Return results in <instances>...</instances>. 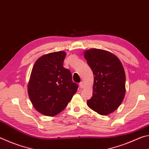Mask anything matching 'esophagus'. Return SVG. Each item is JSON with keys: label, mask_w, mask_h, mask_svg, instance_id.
I'll use <instances>...</instances> for the list:
<instances>
[{"label": "esophagus", "mask_w": 149, "mask_h": 149, "mask_svg": "<svg viewBox=\"0 0 149 149\" xmlns=\"http://www.w3.org/2000/svg\"><path fill=\"white\" fill-rule=\"evenodd\" d=\"M79 87L81 88V89H83V88L84 87V82L83 81H81L79 84Z\"/></svg>", "instance_id": "34e87169"}]
</instances>
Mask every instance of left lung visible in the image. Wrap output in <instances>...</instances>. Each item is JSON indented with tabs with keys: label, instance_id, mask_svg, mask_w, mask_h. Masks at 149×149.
<instances>
[{
	"label": "left lung",
	"instance_id": "1",
	"mask_svg": "<svg viewBox=\"0 0 149 149\" xmlns=\"http://www.w3.org/2000/svg\"><path fill=\"white\" fill-rule=\"evenodd\" d=\"M94 77L93 96L87 101L93 110L107 115L116 110L125 93V74L120 60L106 50L93 49L84 53Z\"/></svg>",
	"mask_w": 149,
	"mask_h": 149
}]
</instances>
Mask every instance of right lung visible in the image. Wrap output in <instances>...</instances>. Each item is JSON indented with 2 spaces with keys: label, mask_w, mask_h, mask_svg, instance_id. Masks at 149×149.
<instances>
[{
  "label": "right lung",
  "mask_w": 149,
  "mask_h": 149,
  "mask_svg": "<svg viewBox=\"0 0 149 149\" xmlns=\"http://www.w3.org/2000/svg\"><path fill=\"white\" fill-rule=\"evenodd\" d=\"M65 52L44 55L33 67L27 91L34 108L48 116L58 114L67 107L77 92L71 72L63 66Z\"/></svg>",
  "instance_id": "1"
}]
</instances>
